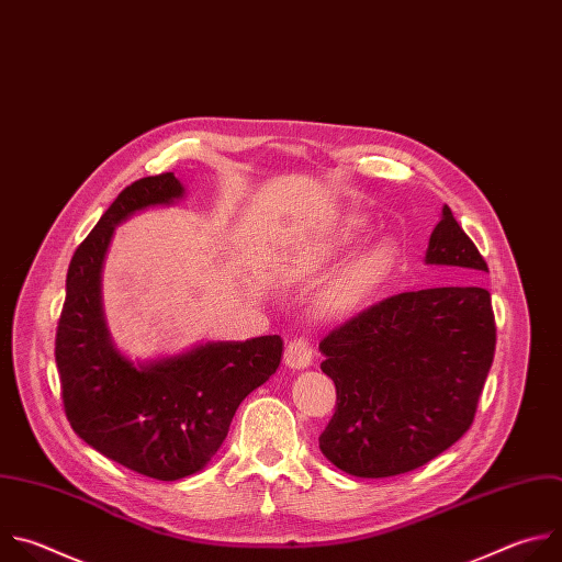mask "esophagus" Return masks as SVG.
<instances>
[{"mask_svg":"<svg viewBox=\"0 0 562 562\" xmlns=\"http://www.w3.org/2000/svg\"><path fill=\"white\" fill-rule=\"evenodd\" d=\"M285 366L292 370H305L312 366V344L305 336H296L285 348Z\"/></svg>","mask_w":562,"mask_h":562,"instance_id":"34e87169","label":"esophagus"}]
</instances>
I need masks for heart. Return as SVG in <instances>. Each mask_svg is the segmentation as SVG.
I'll return each instance as SVG.
<instances>
[{
  "label": "heart",
  "instance_id": "obj_1",
  "mask_svg": "<svg viewBox=\"0 0 562 562\" xmlns=\"http://www.w3.org/2000/svg\"><path fill=\"white\" fill-rule=\"evenodd\" d=\"M368 235V223L361 218H348L336 226L318 248L316 257H339L355 250ZM396 263V250L387 241H379L357 255L336 277L325 294V307L334 314H350L363 307L370 296L390 277Z\"/></svg>",
  "mask_w": 562,
  "mask_h": 562
}]
</instances>
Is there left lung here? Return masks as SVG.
<instances>
[{
  "mask_svg": "<svg viewBox=\"0 0 562 562\" xmlns=\"http://www.w3.org/2000/svg\"><path fill=\"white\" fill-rule=\"evenodd\" d=\"M476 281L487 270L452 210L442 205L425 255ZM336 405L318 436L346 474L387 479L452 447L474 423L496 350L492 296L479 283L387 296L318 344Z\"/></svg>",
  "mask_w": 562,
  "mask_h": 562,
  "instance_id": "obj_1",
  "label": "left lung"
}]
</instances>
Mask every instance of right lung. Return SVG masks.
<instances>
[{"instance_id": "add662e5", "label": "right lung", "mask_w": 562, "mask_h": 562, "mask_svg": "<svg viewBox=\"0 0 562 562\" xmlns=\"http://www.w3.org/2000/svg\"><path fill=\"white\" fill-rule=\"evenodd\" d=\"M183 196L172 172L120 192L75 250L57 323L55 361L64 412L79 438L105 459L157 481L207 465L241 401L279 368V334L218 341L186 355L133 363L110 341L101 310V263L115 226L137 210Z\"/></svg>"}]
</instances>
